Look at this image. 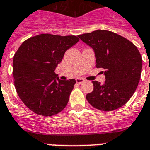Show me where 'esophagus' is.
<instances>
[{
    "label": "esophagus",
    "mask_w": 150,
    "mask_h": 150,
    "mask_svg": "<svg viewBox=\"0 0 150 150\" xmlns=\"http://www.w3.org/2000/svg\"><path fill=\"white\" fill-rule=\"evenodd\" d=\"M83 82H84V79L83 78H77L76 79V83H83Z\"/></svg>",
    "instance_id": "1"
}]
</instances>
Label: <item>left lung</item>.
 Masks as SVG:
<instances>
[{"instance_id": "obj_1", "label": "left lung", "mask_w": 150, "mask_h": 150, "mask_svg": "<svg viewBox=\"0 0 150 150\" xmlns=\"http://www.w3.org/2000/svg\"><path fill=\"white\" fill-rule=\"evenodd\" d=\"M78 37L94 51L96 67L102 68L103 84L93 81V90L86 96L95 108L110 111L122 107L134 94L141 78L142 57L137 47L114 32L97 30Z\"/></svg>"}]
</instances>
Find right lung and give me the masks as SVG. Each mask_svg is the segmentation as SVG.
I'll use <instances>...</instances> for the list:
<instances>
[{
  "label": "right lung",
  "mask_w": 150,
  "mask_h": 150,
  "mask_svg": "<svg viewBox=\"0 0 150 150\" xmlns=\"http://www.w3.org/2000/svg\"><path fill=\"white\" fill-rule=\"evenodd\" d=\"M75 36L40 34L25 40L13 57L14 83L23 103L39 115L49 117L65 108L76 83L62 81L54 72Z\"/></svg>",
  "instance_id": "right-lung-1"
}]
</instances>
